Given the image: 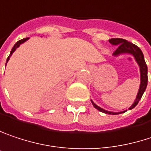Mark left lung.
Instances as JSON below:
<instances>
[{
    "instance_id": "1",
    "label": "left lung",
    "mask_w": 151,
    "mask_h": 151,
    "mask_svg": "<svg viewBox=\"0 0 151 151\" xmlns=\"http://www.w3.org/2000/svg\"><path fill=\"white\" fill-rule=\"evenodd\" d=\"M109 42L115 46H117L116 50L113 53V56L116 57L119 56L123 54H129L133 55V57L135 58L137 63L138 64L139 68H140V86H139V89L137 95V97L134 101V103L132 104V105L129 108V109H132L133 108H135L138 102L140 101V99L142 96V94L144 93L146 88H147V83H148V68L146 65V63L144 61V56L142 52V50L140 49V47H138L137 45L124 40V39H121V38H112L110 40H109ZM91 103L93 104V106L99 111L105 113V114H109V115H118V114H122L126 112L127 110L124 111H121V112H112V111H108L106 109H102L101 107L97 106L96 104H95L92 100Z\"/></svg>"
}]
</instances>
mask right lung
<instances>
[{
	"instance_id": "add662e5",
	"label": "right lung",
	"mask_w": 151,
	"mask_h": 151,
	"mask_svg": "<svg viewBox=\"0 0 151 151\" xmlns=\"http://www.w3.org/2000/svg\"><path fill=\"white\" fill-rule=\"evenodd\" d=\"M28 39H29L28 37H27V38H24V39H22V40H20V41H18V42H16V43L14 44V46L13 47L12 50L10 51V55H9V56L8 57V59H7V62H6V65H7V63H8V62L9 61L10 56H11V55H12V54H13V53H14V52L15 51V49H16L17 47H20V45H21V44H22V43H24V42H25L26 41H28Z\"/></svg>"
}]
</instances>
